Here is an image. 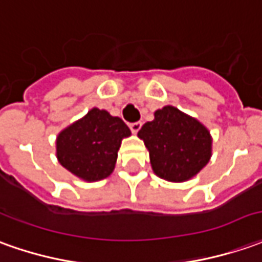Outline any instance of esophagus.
<instances>
[{
	"label": "esophagus",
	"instance_id": "34e87169",
	"mask_svg": "<svg viewBox=\"0 0 262 262\" xmlns=\"http://www.w3.org/2000/svg\"><path fill=\"white\" fill-rule=\"evenodd\" d=\"M142 124L141 122H133V124H129V128H131V131L134 133V134H137L140 129H141Z\"/></svg>",
	"mask_w": 262,
	"mask_h": 262
}]
</instances>
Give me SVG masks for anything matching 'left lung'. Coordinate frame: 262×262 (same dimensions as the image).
Returning a JSON list of instances; mask_svg holds the SVG:
<instances>
[{"label": "left lung", "mask_w": 262, "mask_h": 262, "mask_svg": "<svg viewBox=\"0 0 262 262\" xmlns=\"http://www.w3.org/2000/svg\"><path fill=\"white\" fill-rule=\"evenodd\" d=\"M149 152L152 171L169 183H184L195 177L212 155V137L203 122L165 105L154 113V120L138 131Z\"/></svg>", "instance_id": "obj_1"}]
</instances>
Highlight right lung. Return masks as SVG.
Here are the masks:
<instances>
[{
    "mask_svg": "<svg viewBox=\"0 0 262 262\" xmlns=\"http://www.w3.org/2000/svg\"><path fill=\"white\" fill-rule=\"evenodd\" d=\"M129 135L121 118L94 107L57 135V160L79 180L100 181L113 174L121 142Z\"/></svg>",
    "mask_w": 262,
    "mask_h": 262,
    "instance_id": "right-lung-1",
    "label": "right lung"
}]
</instances>
